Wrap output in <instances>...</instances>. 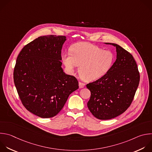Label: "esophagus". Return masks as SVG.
<instances>
[{"instance_id": "obj_1", "label": "esophagus", "mask_w": 152, "mask_h": 152, "mask_svg": "<svg viewBox=\"0 0 152 152\" xmlns=\"http://www.w3.org/2000/svg\"><path fill=\"white\" fill-rule=\"evenodd\" d=\"M79 86L80 88H83L85 86V83H82L81 82H79Z\"/></svg>"}]
</instances>
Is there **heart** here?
I'll return each mask as SVG.
<instances>
[{
    "label": "heart",
    "mask_w": 152,
    "mask_h": 152,
    "mask_svg": "<svg viewBox=\"0 0 152 152\" xmlns=\"http://www.w3.org/2000/svg\"><path fill=\"white\" fill-rule=\"evenodd\" d=\"M71 54H63L62 60L67 70L73 73L77 66L82 77L91 82L104 76L112 67L115 56L110 50H103L97 46L86 42L75 44Z\"/></svg>",
    "instance_id": "b5f03b06"
}]
</instances>
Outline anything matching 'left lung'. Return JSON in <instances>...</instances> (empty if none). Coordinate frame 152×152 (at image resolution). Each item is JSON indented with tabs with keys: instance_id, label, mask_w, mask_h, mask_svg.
<instances>
[{
	"instance_id": "left-lung-1",
	"label": "left lung",
	"mask_w": 152,
	"mask_h": 152,
	"mask_svg": "<svg viewBox=\"0 0 152 152\" xmlns=\"http://www.w3.org/2000/svg\"><path fill=\"white\" fill-rule=\"evenodd\" d=\"M106 43L116 47V60L104 76L86 85L91 91L88 107L101 120L111 119L125 112L132 102L140 82L132 56L116 43Z\"/></svg>"
}]
</instances>
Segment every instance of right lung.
Listing matches in <instances>:
<instances>
[{"label":"right lung","mask_w":152,"mask_h":152,"mask_svg":"<svg viewBox=\"0 0 152 152\" xmlns=\"http://www.w3.org/2000/svg\"><path fill=\"white\" fill-rule=\"evenodd\" d=\"M64 36H40L18 54L14 70V83L25 108L49 118L63 109L70 94L79 88L77 79L61 68Z\"/></svg>","instance_id":"add662e5"}]
</instances>
